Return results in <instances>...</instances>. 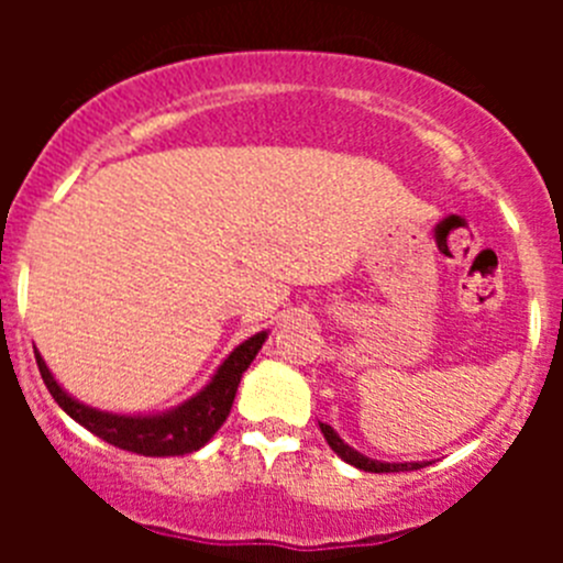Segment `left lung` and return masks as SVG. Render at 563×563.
Segmentation results:
<instances>
[{
    "label": "left lung",
    "mask_w": 563,
    "mask_h": 563,
    "mask_svg": "<svg viewBox=\"0 0 563 563\" xmlns=\"http://www.w3.org/2000/svg\"><path fill=\"white\" fill-rule=\"evenodd\" d=\"M318 428H321L323 439H327V444L332 446L334 455L343 457L345 463L354 465V468H360V471H371V474H397V471H417V468H424V465H428V463H384V460H373V457L362 455V452H356L354 446L345 444V441L340 439V435L334 433L329 424L318 422Z\"/></svg>",
    "instance_id": "obj_1"
}]
</instances>
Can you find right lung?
Segmentation results:
<instances>
[{
	"label": "right lung",
	"mask_w": 563,
	"mask_h": 563,
	"mask_svg": "<svg viewBox=\"0 0 563 563\" xmlns=\"http://www.w3.org/2000/svg\"><path fill=\"white\" fill-rule=\"evenodd\" d=\"M266 332L253 334L245 343L236 345L223 365L214 371L209 384L201 391L185 400L181 406L168 408L161 413H111L100 411V408L87 406V402L76 400L59 387L54 373L48 371L45 360L35 351V360L43 376L45 387H48L51 397L59 402L62 411L67 417L76 419L81 428L95 433L98 439L108 441V444L119 446V450L135 452V455L146 457H174V455H190V452L201 450L209 439L220 430L225 417L231 413L234 406L236 387L242 382V373L247 371L250 362L264 345Z\"/></svg>",
	"instance_id": "add662e5"
}]
</instances>
